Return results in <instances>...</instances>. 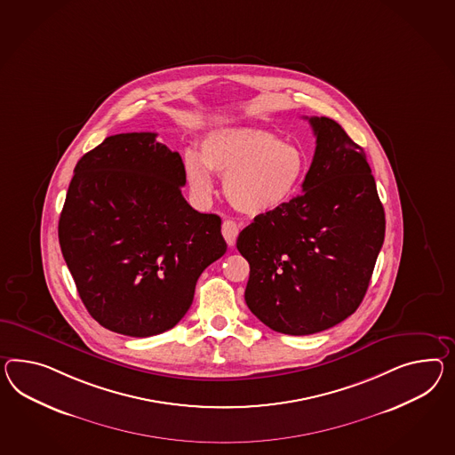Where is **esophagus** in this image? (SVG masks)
I'll return each instance as SVG.
<instances>
[{
	"mask_svg": "<svg viewBox=\"0 0 455 455\" xmlns=\"http://www.w3.org/2000/svg\"><path fill=\"white\" fill-rule=\"evenodd\" d=\"M237 234H239V226L235 222L231 221V220H226V221L222 222V235H224V239H226V243H228L229 247H233L235 244Z\"/></svg>",
	"mask_w": 455,
	"mask_h": 455,
	"instance_id": "esophagus-1",
	"label": "esophagus"
}]
</instances>
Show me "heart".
I'll return each instance as SVG.
<instances>
[{
  "label": "heart",
  "mask_w": 455,
  "mask_h": 455,
  "mask_svg": "<svg viewBox=\"0 0 455 455\" xmlns=\"http://www.w3.org/2000/svg\"><path fill=\"white\" fill-rule=\"evenodd\" d=\"M199 158L185 155V175L195 198L212 193L210 172L224 178L222 191L234 210L262 216L285 206L302 188L308 160L295 143L262 129L224 127L199 143Z\"/></svg>",
  "instance_id": "obj_1"
}]
</instances>
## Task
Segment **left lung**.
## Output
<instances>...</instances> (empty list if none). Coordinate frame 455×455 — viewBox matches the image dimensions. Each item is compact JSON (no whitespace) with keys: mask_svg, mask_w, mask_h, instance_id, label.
<instances>
[{"mask_svg":"<svg viewBox=\"0 0 455 455\" xmlns=\"http://www.w3.org/2000/svg\"><path fill=\"white\" fill-rule=\"evenodd\" d=\"M308 122L316 147L302 195L256 216L235 244L251 267L249 310L274 331L297 337L323 331L356 312L386 229L362 147L331 118Z\"/></svg>","mask_w":455,"mask_h":455,"instance_id":"left-lung-1","label":"left lung"}]
</instances>
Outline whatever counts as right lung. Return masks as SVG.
<instances>
[{
	"mask_svg": "<svg viewBox=\"0 0 455 455\" xmlns=\"http://www.w3.org/2000/svg\"><path fill=\"white\" fill-rule=\"evenodd\" d=\"M180 153L156 133L107 137L74 168L59 244L87 312L145 338L185 316L203 270L224 256L221 218L193 210Z\"/></svg>",
	"mask_w": 455,
	"mask_h": 455,
	"instance_id": "add662e5",
	"label": "right lung"
}]
</instances>
